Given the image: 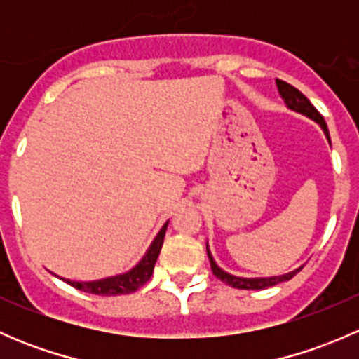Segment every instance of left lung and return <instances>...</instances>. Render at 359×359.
Wrapping results in <instances>:
<instances>
[{
    "instance_id": "1",
    "label": "left lung",
    "mask_w": 359,
    "mask_h": 359,
    "mask_svg": "<svg viewBox=\"0 0 359 359\" xmlns=\"http://www.w3.org/2000/svg\"><path fill=\"white\" fill-rule=\"evenodd\" d=\"M276 85H278V90H280L281 97H283L285 104H287L290 109L297 111V112H302V114H306L307 118H311V119H314L316 123H320L321 128H323V132L327 133L328 140H330V133H328L327 123H325L323 116H321L320 112H318L316 107L309 102V99H307V97L304 95L300 90H297L295 86H292L290 83L283 81V79H276ZM206 253H208L210 266H212V273L215 274L220 281H224L226 285H229V287L241 288V290H264V288L274 287V285L281 283V281L292 280V278L300 271V269H297V271H292V273H288V274H283V276H273V278H238V276H233V274H227L226 271H222L219 266H217L215 260H213L212 255H210L208 247H206Z\"/></svg>"
}]
</instances>
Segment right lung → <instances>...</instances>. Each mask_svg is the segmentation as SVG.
Listing matches in <instances>:
<instances>
[{
	"mask_svg": "<svg viewBox=\"0 0 359 359\" xmlns=\"http://www.w3.org/2000/svg\"><path fill=\"white\" fill-rule=\"evenodd\" d=\"M166 226H168V222L161 227V231H159L158 236L154 238L153 245L147 250L144 259L140 260L132 271H128V273L119 274V276L106 278V280L99 281H71L64 280V278H60V280L66 281L71 287L78 288V290L86 293H95V295H125V293L139 290V288L142 287V285H146L147 281L151 280V276H153L154 264H156L158 255L163 247V240H165Z\"/></svg>",
	"mask_w": 359,
	"mask_h": 359,
	"instance_id": "obj_1",
	"label": "right lung"
}]
</instances>
